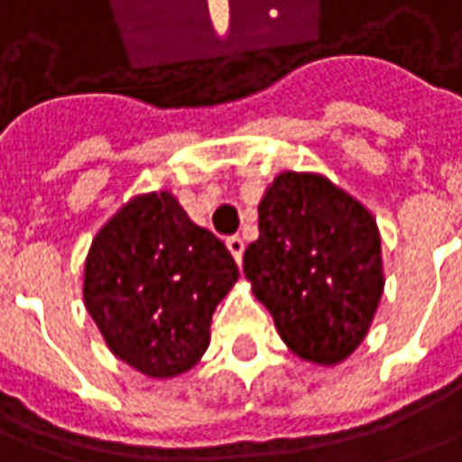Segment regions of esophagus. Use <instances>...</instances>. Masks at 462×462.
<instances>
[{
    "label": "esophagus",
    "instance_id": "obj_1",
    "mask_svg": "<svg viewBox=\"0 0 462 462\" xmlns=\"http://www.w3.org/2000/svg\"><path fill=\"white\" fill-rule=\"evenodd\" d=\"M227 250H230L232 257H235V263L240 264L242 253H245V242H242L240 237H227Z\"/></svg>",
    "mask_w": 462,
    "mask_h": 462
}]
</instances>
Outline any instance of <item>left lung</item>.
I'll return each mask as SVG.
<instances>
[{
  "label": "left lung",
  "instance_id": "left-lung-1",
  "mask_svg": "<svg viewBox=\"0 0 462 462\" xmlns=\"http://www.w3.org/2000/svg\"><path fill=\"white\" fill-rule=\"evenodd\" d=\"M260 237L242 270L282 343L315 365H337L365 340L385 273L375 217L315 172H280L257 205Z\"/></svg>",
  "mask_w": 462,
  "mask_h": 462
}]
</instances>
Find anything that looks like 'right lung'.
<instances>
[{
    "label": "right lung",
    "instance_id": "1",
    "mask_svg": "<svg viewBox=\"0 0 462 462\" xmlns=\"http://www.w3.org/2000/svg\"><path fill=\"white\" fill-rule=\"evenodd\" d=\"M237 277L227 247L162 189L132 198L97 232L82 292L109 350L162 380L198 365Z\"/></svg>",
    "mask_w": 462,
    "mask_h": 462
}]
</instances>
